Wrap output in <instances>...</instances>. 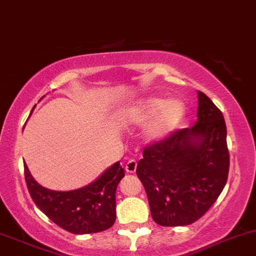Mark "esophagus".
I'll list each match as a JSON object with an SVG mask.
<instances>
[{
  "label": "esophagus",
  "instance_id": "obj_1",
  "mask_svg": "<svg viewBox=\"0 0 256 256\" xmlns=\"http://www.w3.org/2000/svg\"><path fill=\"white\" fill-rule=\"evenodd\" d=\"M136 168H137V162L134 159H130L125 165V170L128 171V172H131V174L136 171Z\"/></svg>",
  "mask_w": 256,
  "mask_h": 256
}]
</instances>
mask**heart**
I'll return each instance as SVG.
<instances>
[{
	"label": "heart",
	"instance_id": "obj_1",
	"mask_svg": "<svg viewBox=\"0 0 256 256\" xmlns=\"http://www.w3.org/2000/svg\"><path fill=\"white\" fill-rule=\"evenodd\" d=\"M186 115V106L181 100H165L148 97L130 108L126 118L134 124H147L146 137L152 142L162 141L180 128Z\"/></svg>",
	"mask_w": 256,
	"mask_h": 256
}]
</instances>
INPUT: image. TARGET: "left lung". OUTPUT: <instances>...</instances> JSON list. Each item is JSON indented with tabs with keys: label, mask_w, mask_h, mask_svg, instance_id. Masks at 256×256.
<instances>
[{
	"label": "left lung",
	"mask_w": 256,
	"mask_h": 256,
	"mask_svg": "<svg viewBox=\"0 0 256 256\" xmlns=\"http://www.w3.org/2000/svg\"><path fill=\"white\" fill-rule=\"evenodd\" d=\"M192 128L143 150L136 174L148 196L150 214L160 226H186L215 203L227 182L230 154L224 115L198 91Z\"/></svg>",
	"instance_id": "obj_1"
}]
</instances>
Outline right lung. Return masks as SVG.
Returning <instances> with one entry per match:
<instances>
[{
  "instance_id": "obj_1",
  "label": "right lung",
  "mask_w": 256,
  "mask_h": 256,
  "mask_svg": "<svg viewBox=\"0 0 256 256\" xmlns=\"http://www.w3.org/2000/svg\"><path fill=\"white\" fill-rule=\"evenodd\" d=\"M25 181L34 203L50 220L74 234L102 232L115 222V192L125 176L120 162L108 168L96 181L69 192L42 187L24 165Z\"/></svg>"
}]
</instances>
